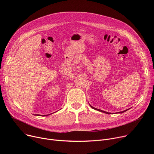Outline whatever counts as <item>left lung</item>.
Returning a JSON list of instances; mask_svg holds the SVG:
<instances>
[{
    "label": "left lung",
    "instance_id": "8db88e82",
    "mask_svg": "<svg viewBox=\"0 0 154 154\" xmlns=\"http://www.w3.org/2000/svg\"><path fill=\"white\" fill-rule=\"evenodd\" d=\"M90 106H91V105H90ZM91 107L92 109H95V110H98V111H99V112H103V113H106V114H110V113H109V112H105V111H103V110H100V109H96V108H95V107H92V106H91ZM127 110H128V109H127V110H124V111H122V112H119V113H120V114H122V113H123V112L127 111Z\"/></svg>",
    "mask_w": 154,
    "mask_h": 154
}]
</instances>
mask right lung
<instances>
[{
    "mask_svg": "<svg viewBox=\"0 0 154 154\" xmlns=\"http://www.w3.org/2000/svg\"><path fill=\"white\" fill-rule=\"evenodd\" d=\"M48 115H50V114H48ZM48 115H46V116H48ZM35 116H40V115H38V114H36Z\"/></svg>",
    "mask_w": 154,
    "mask_h": 154,
    "instance_id": "obj_1",
    "label": "right lung"
}]
</instances>
